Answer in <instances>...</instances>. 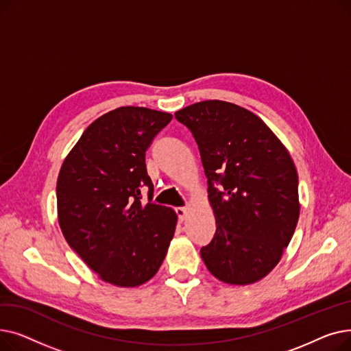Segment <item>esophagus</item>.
Listing matches in <instances>:
<instances>
[{"label":"esophagus","mask_w":351,"mask_h":351,"mask_svg":"<svg viewBox=\"0 0 351 351\" xmlns=\"http://www.w3.org/2000/svg\"><path fill=\"white\" fill-rule=\"evenodd\" d=\"M175 212H176V215H178V217H179V222H183V220L186 219V215H188L186 208H176Z\"/></svg>","instance_id":"1"}]
</instances>
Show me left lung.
I'll use <instances>...</instances> for the list:
<instances>
[{
	"mask_svg": "<svg viewBox=\"0 0 351 351\" xmlns=\"http://www.w3.org/2000/svg\"><path fill=\"white\" fill-rule=\"evenodd\" d=\"M175 118L197 143L216 219L202 259L225 283L259 282L279 263L300 215L290 154L259 117L230 102H196Z\"/></svg>",
	"mask_w": 351,
	"mask_h": 351,
	"instance_id": "1",
	"label": "left lung"
}]
</instances>
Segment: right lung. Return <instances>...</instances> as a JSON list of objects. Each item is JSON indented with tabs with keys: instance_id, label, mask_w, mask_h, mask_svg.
Wrapping results in <instances>:
<instances>
[{
	"instance_id": "1",
	"label": "right lung",
	"mask_w": 351,
	"mask_h": 351,
	"mask_svg": "<svg viewBox=\"0 0 351 351\" xmlns=\"http://www.w3.org/2000/svg\"><path fill=\"white\" fill-rule=\"evenodd\" d=\"M172 115L121 106L92 122L57 180L58 222L68 245L99 279L135 287L159 270L178 216L152 202L145 152ZM148 189L143 204L140 192Z\"/></svg>"
}]
</instances>
